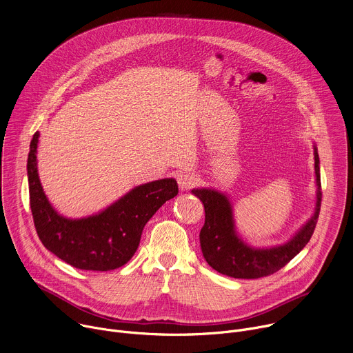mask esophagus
I'll list each match as a JSON object with an SVG mask.
<instances>
[{"label":"esophagus","mask_w":353,"mask_h":353,"mask_svg":"<svg viewBox=\"0 0 353 353\" xmlns=\"http://www.w3.org/2000/svg\"><path fill=\"white\" fill-rule=\"evenodd\" d=\"M177 183L181 190H190L198 183V177L194 173L190 172H181L177 176Z\"/></svg>","instance_id":"esophagus-1"}]
</instances>
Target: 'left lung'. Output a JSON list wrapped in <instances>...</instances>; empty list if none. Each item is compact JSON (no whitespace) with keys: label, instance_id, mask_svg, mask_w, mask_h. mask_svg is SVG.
<instances>
[{"label":"left lung","instance_id":"obj_1","mask_svg":"<svg viewBox=\"0 0 353 353\" xmlns=\"http://www.w3.org/2000/svg\"><path fill=\"white\" fill-rule=\"evenodd\" d=\"M320 159L314 146V170L317 183L316 211L310 221L288 243L271 248H253L236 233L233 212L225 194L211 188H194L205 210V223L199 232V243L207 263L218 272L240 279L268 276L283 268L310 241L321 208Z\"/></svg>","mask_w":353,"mask_h":353}]
</instances>
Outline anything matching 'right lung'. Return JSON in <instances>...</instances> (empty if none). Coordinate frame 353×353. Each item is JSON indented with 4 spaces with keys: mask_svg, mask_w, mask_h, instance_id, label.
I'll return each instance as SVG.
<instances>
[{
    "mask_svg": "<svg viewBox=\"0 0 353 353\" xmlns=\"http://www.w3.org/2000/svg\"><path fill=\"white\" fill-rule=\"evenodd\" d=\"M39 132L30 141L28 180L34 228L43 245L67 264L86 271H112L131 260L146 222L179 192L174 179L135 187L97 215L68 219L59 215L41 188L36 149Z\"/></svg>",
    "mask_w": 353,
    "mask_h": 353,
    "instance_id": "1",
    "label": "right lung"
}]
</instances>
